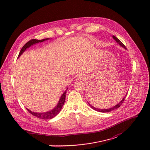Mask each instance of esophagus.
<instances>
[{
  "label": "esophagus",
  "mask_w": 150,
  "mask_h": 150,
  "mask_svg": "<svg viewBox=\"0 0 150 150\" xmlns=\"http://www.w3.org/2000/svg\"><path fill=\"white\" fill-rule=\"evenodd\" d=\"M77 79H78V80H84L85 79V76L83 75H78V76H77Z\"/></svg>",
  "instance_id": "esophagus-1"
}]
</instances>
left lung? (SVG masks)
Returning a JSON list of instances; mask_svg holds the SVG:
<instances>
[{"mask_svg": "<svg viewBox=\"0 0 150 150\" xmlns=\"http://www.w3.org/2000/svg\"><path fill=\"white\" fill-rule=\"evenodd\" d=\"M112 37H113V38L114 39V40H115V41L120 44V46H121L122 47H123L124 48L126 49V47L125 46L124 44L117 37H115V36H113ZM127 95V93L126 94L125 97H124V98H123L122 99V101H121L119 103H118L117 105H115V106H114V107H112V108H109V109H96V108H94L93 106H92L91 105H90V104H89V105L91 106V108L92 109H93L94 110H97V111H99V112H110V111H112V110H114V109H116L119 108L121 106V105L122 104V103H124V100H125V97H126Z\"/></svg>", "mask_w": 150, "mask_h": 150, "instance_id": "8db88e82", "label": "left lung"}]
</instances>
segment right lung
I'll use <instances>...</instances> for the list:
<instances>
[{"instance_id": "obj_1", "label": "right lung", "mask_w": 150, "mask_h": 150, "mask_svg": "<svg viewBox=\"0 0 150 150\" xmlns=\"http://www.w3.org/2000/svg\"><path fill=\"white\" fill-rule=\"evenodd\" d=\"M49 40V38H46V39H43V40H36V39H33V40H31L30 41H29L28 42H27L25 45L23 46V47L21 48V51L19 53V55L18 57H19L20 55L22 54L25 50L28 48L29 47H30L31 46H32L33 44H35L36 43H38V42H43L46 40ZM66 91H65L63 95L61 96L60 99H59V101L57 105V106L55 107L54 109L50 110L49 112H42V113H39V112H31V110H30L29 109H28V111L30 114H31L33 115L36 116V117L41 119H51L53 117H54L55 116H56L60 111L61 109H62V106H64V104L65 103V95H66Z\"/></svg>"}]
</instances>
